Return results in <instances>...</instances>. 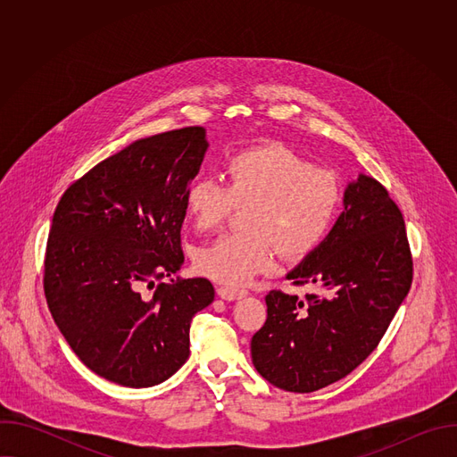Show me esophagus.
I'll list each match as a JSON object with an SVG mask.
<instances>
[{"instance_id":"34e87169","label":"esophagus","mask_w":457,"mask_h":457,"mask_svg":"<svg viewBox=\"0 0 457 457\" xmlns=\"http://www.w3.org/2000/svg\"><path fill=\"white\" fill-rule=\"evenodd\" d=\"M217 295H219L222 300H228V302H231V300H238V298H244V296L247 295V291H245V289H235V287H226V286H220V287L217 289Z\"/></svg>"}]
</instances>
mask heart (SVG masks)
<instances>
[{
	"label": "heart",
	"instance_id": "obj_1",
	"mask_svg": "<svg viewBox=\"0 0 457 457\" xmlns=\"http://www.w3.org/2000/svg\"><path fill=\"white\" fill-rule=\"evenodd\" d=\"M224 173L226 184L197 177L184 191V208L199 231L219 228L235 206H247V231L222 235L197 251L195 266L204 277L244 286L273 266L277 247L291 258L305 256L329 233L342 197L333 171L273 143L231 155Z\"/></svg>",
	"mask_w": 457,
	"mask_h": 457
}]
</instances>
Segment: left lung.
I'll list each match as a JSON object with an SVG mask.
<instances>
[{
  "mask_svg": "<svg viewBox=\"0 0 457 457\" xmlns=\"http://www.w3.org/2000/svg\"><path fill=\"white\" fill-rule=\"evenodd\" d=\"M287 278L323 287L328 296L270 291L251 358L275 386L314 393L378 347L412 284L403 215L376 179L361 173L349 182L337 224Z\"/></svg>",
  "mask_w": 457,
  "mask_h": 457,
  "instance_id": "8db88e82",
  "label": "left lung"
}]
</instances>
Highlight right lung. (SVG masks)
<instances>
[{"instance_id": "obj_1", "label": "right lung", "mask_w": 457, "mask_h": 457, "mask_svg": "<svg viewBox=\"0 0 457 457\" xmlns=\"http://www.w3.org/2000/svg\"><path fill=\"white\" fill-rule=\"evenodd\" d=\"M206 150L203 126L139 139L72 182L55 208L46 303L78 358L108 381L141 388L175 374L191 318L215 298L208 278L162 282L184 262V191Z\"/></svg>"}]
</instances>
